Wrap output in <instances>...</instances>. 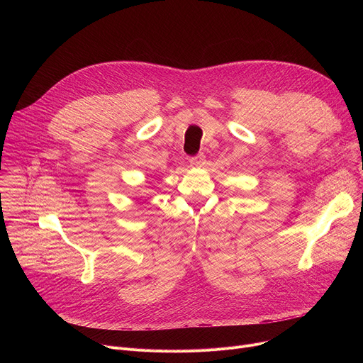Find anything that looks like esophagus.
Wrapping results in <instances>:
<instances>
[{
  "label": "esophagus",
  "instance_id": "1",
  "mask_svg": "<svg viewBox=\"0 0 363 363\" xmlns=\"http://www.w3.org/2000/svg\"><path fill=\"white\" fill-rule=\"evenodd\" d=\"M189 162H191L192 167H202L205 164V157H203L202 153H198V155H195V157H192L189 160Z\"/></svg>",
  "mask_w": 363,
  "mask_h": 363
}]
</instances>
